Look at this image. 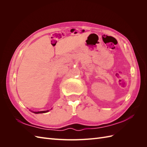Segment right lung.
<instances>
[{"label": "right lung", "instance_id": "add662e5", "mask_svg": "<svg viewBox=\"0 0 147 147\" xmlns=\"http://www.w3.org/2000/svg\"><path fill=\"white\" fill-rule=\"evenodd\" d=\"M49 110H45V111H40V112H32L34 113H36V114H38V113H47L48 112Z\"/></svg>", "mask_w": 147, "mask_h": 147}]
</instances>
